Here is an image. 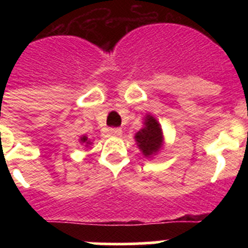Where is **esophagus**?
<instances>
[{
  "label": "esophagus",
  "instance_id": "obj_1",
  "mask_svg": "<svg viewBox=\"0 0 248 248\" xmlns=\"http://www.w3.org/2000/svg\"><path fill=\"white\" fill-rule=\"evenodd\" d=\"M108 133L110 137H120V135H122V129H119V128L109 129Z\"/></svg>",
  "mask_w": 248,
  "mask_h": 248
}]
</instances>
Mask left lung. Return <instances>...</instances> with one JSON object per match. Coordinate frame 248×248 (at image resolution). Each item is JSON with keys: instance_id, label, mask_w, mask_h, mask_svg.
<instances>
[{"instance_id": "8db88e82", "label": "left lung", "mask_w": 248, "mask_h": 248, "mask_svg": "<svg viewBox=\"0 0 248 248\" xmlns=\"http://www.w3.org/2000/svg\"><path fill=\"white\" fill-rule=\"evenodd\" d=\"M135 140L145 156H150L159 150L161 146V141H163V133H161V128L155 118H153L151 115H148L145 118V126L140 131H138L135 135Z\"/></svg>"}]
</instances>
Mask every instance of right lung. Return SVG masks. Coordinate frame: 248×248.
Here are the masks:
<instances>
[{
  "instance_id": "1",
  "label": "right lung",
  "mask_w": 248,
  "mask_h": 248,
  "mask_svg": "<svg viewBox=\"0 0 248 248\" xmlns=\"http://www.w3.org/2000/svg\"><path fill=\"white\" fill-rule=\"evenodd\" d=\"M80 141H82V143H85V144H89L88 143V139H87V138H85V137H83L82 139H80Z\"/></svg>"
}]
</instances>
